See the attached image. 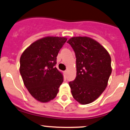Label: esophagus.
Masks as SVG:
<instances>
[{"instance_id":"esophagus-1","label":"esophagus","mask_w":130,"mask_h":130,"mask_svg":"<svg viewBox=\"0 0 130 130\" xmlns=\"http://www.w3.org/2000/svg\"><path fill=\"white\" fill-rule=\"evenodd\" d=\"M67 72H68V71H64V74H65L66 76V75H67Z\"/></svg>"}]
</instances>
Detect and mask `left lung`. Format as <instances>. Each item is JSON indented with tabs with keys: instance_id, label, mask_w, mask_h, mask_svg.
Here are the masks:
<instances>
[{
	"instance_id": "8db88e82",
	"label": "left lung",
	"mask_w": 130,
	"mask_h": 130,
	"mask_svg": "<svg viewBox=\"0 0 130 130\" xmlns=\"http://www.w3.org/2000/svg\"><path fill=\"white\" fill-rule=\"evenodd\" d=\"M76 58V77L69 85L80 104L95 100L107 87L111 73V58L100 43L87 37H72L68 42Z\"/></svg>"
}]
</instances>
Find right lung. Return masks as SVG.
Masks as SVG:
<instances>
[{
  "label": "right lung",
  "mask_w": 130,
  "mask_h": 130,
  "mask_svg": "<svg viewBox=\"0 0 130 130\" xmlns=\"http://www.w3.org/2000/svg\"><path fill=\"white\" fill-rule=\"evenodd\" d=\"M66 41L64 37L43 38L32 43L21 56L20 72L23 83L38 101L48 102L58 93L63 76L55 67L56 57Z\"/></svg>",
  "instance_id": "right-lung-1"
}]
</instances>
